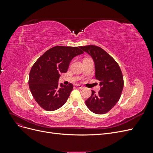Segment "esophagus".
Listing matches in <instances>:
<instances>
[{"label":"esophagus","instance_id":"34e87169","mask_svg":"<svg viewBox=\"0 0 153 153\" xmlns=\"http://www.w3.org/2000/svg\"><path fill=\"white\" fill-rule=\"evenodd\" d=\"M76 87L77 88H78V89H84V86H82V85H80V84H76Z\"/></svg>","mask_w":153,"mask_h":153}]
</instances>
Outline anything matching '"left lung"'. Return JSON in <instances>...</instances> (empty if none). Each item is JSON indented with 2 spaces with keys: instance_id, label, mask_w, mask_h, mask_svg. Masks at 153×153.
Wrapping results in <instances>:
<instances>
[{
  "instance_id": "obj_1",
  "label": "left lung",
  "mask_w": 153,
  "mask_h": 153,
  "mask_svg": "<svg viewBox=\"0 0 153 153\" xmlns=\"http://www.w3.org/2000/svg\"><path fill=\"white\" fill-rule=\"evenodd\" d=\"M92 57L95 65V78L100 81V91L96 94L92 91L85 104L96 114L107 113L121 98L124 87L123 73L117 62L101 48L95 45L80 47Z\"/></svg>"
}]
</instances>
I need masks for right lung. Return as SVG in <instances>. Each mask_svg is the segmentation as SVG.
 Returning <instances> with one entry per match:
<instances>
[{"label": "right lung", "mask_w": 153, "mask_h": 153, "mask_svg": "<svg viewBox=\"0 0 153 153\" xmlns=\"http://www.w3.org/2000/svg\"><path fill=\"white\" fill-rule=\"evenodd\" d=\"M83 53L80 47L56 46L46 51L36 61L29 73V85L41 108L53 111L65 104L73 85H60V74L67 72L73 58Z\"/></svg>", "instance_id": "1"}]
</instances>
